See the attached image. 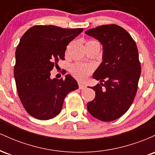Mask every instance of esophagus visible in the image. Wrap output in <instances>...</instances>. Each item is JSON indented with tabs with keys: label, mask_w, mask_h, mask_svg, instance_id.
<instances>
[{
	"label": "esophagus",
	"mask_w": 155,
	"mask_h": 155,
	"mask_svg": "<svg viewBox=\"0 0 155 155\" xmlns=\"http://www.w3.org/2000/svg\"><path fill=\"white\" fill-rule=\"evenodd\" d=\"M79 88L80 89V90H84V89H86V86H85L84 84H83L81 82H79Z\"/></svg>",
	"instance_id": "1"
}]
</instances>
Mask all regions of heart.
<instances>
[{"mask_svg": "<svg viewBox=\"0 0 155 155\" xmlns=\"http://www.w3.org/2000/svg\"><path fill=\"white\" fill-rule=\"evenodd\" d=\"M91 44H99V42L95 40H90L86 42V45ZM92 71H93L92 68L90 65H84L79 63L73 64L70 67V72L71 75L79 81L86 80L87 76L92 74Z\"/></svg>", "mask_w": 155, "mask_h": 155, "instance_id": "heart-1", "label": "heart"}]
</instances>
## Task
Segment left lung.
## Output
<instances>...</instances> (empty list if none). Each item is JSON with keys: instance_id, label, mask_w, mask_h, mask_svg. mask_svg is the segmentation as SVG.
Returning <instances> with one entry per match:
<instances>
[{"instance_id": "left-lung-1", "label": "left lung", "mask_w": 155, "mask_h": 155, "mask_svg": "<svg viewBox=\"0 0 155 155\" xmlns=\"http://www.w3.org/2000/svg\"><path fill=\"white\" fill-rule=\"evenodd\" d=\"M85 33L104 47L103 62L93 75L101 83L90 87L95 91V98L87 103V110L101 121L115 120L129 109L136 95L141 71L138 48L131 35L114 24L91 28Z\"/></svg>"}]
</instances>
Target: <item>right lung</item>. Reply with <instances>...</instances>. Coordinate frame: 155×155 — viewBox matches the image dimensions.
Returning <instances> with one entry per match:
<instances>
[{
    "label": "right lung",
    "mask_w": 155,
    "mask_h": 155,
    "mask_svg": "<svg viewBox=\"0 0 155 155\" xmlns=\"http://www.w3.org/2000/svg\"><path fill=\"white\" fill-rule=\"evenodd\" d=\"M83 30L34 25L21 38L16 49L14 74L23 107L34 118H54L61 111L67 94L79 88L70 75L65 79H51L50 71L60 60H65L67 46Z\"/></svg>",
    "instance_id": "right-lung-1"
}]
</instances>
